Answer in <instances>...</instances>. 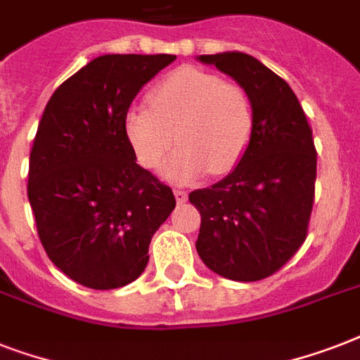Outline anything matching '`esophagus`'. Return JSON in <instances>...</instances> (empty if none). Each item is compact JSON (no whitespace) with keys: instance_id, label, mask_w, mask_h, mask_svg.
<instances>
[{"instance_id":"obj_1","label":"esophagus","mask_w":360,"mask_h":360,"mask_svg":"<svg viewBox=\"0 0 360 360\" xmlns=\"http://www.w3.org/2000/svg\"><path fill=\"white\" fill-rule=\"evenodd\" d=\"M174 196H175V202L177 203H185L186 202V192L185 191H174Z\"/></svg>"}]
</instances>
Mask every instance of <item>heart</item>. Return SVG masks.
<instances>
[{
	"label": "heart",
	"instance_id": "1",
	"mask_svg": "<svg viewBox=\"0 0 360 360\" xmlns=\"http://www.w3.org/2000/svg\"><path fill=\"white\" fill-rule=\"evenodd\" d=\"M254 110L248 93L233 82L198 67L169 72L149 93V108L138 106L124 117V134L143 168L164 162V179L185 185L236 168L250 143Z\"/></svg>",
	"mask_w": 360,
	"mask_h": 360
}]
</instances>
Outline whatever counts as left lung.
Masks as SVG:
<instances>
[{
    "label": "left lung",
    "mask_w": 360,
    "mask_h": 360,
    "mask_svg": "<svg viewBox=\"0 0 360 360\" xmlns=\"http://www.w3.org/2000/svg\"><path fill=\"white\" fill-rule=\"evenodd\" d=\"M198 59L248 93L254 127L231 174L188 194L202 214L196 250L220 276L256 282L284 267L307 239L316 185L312 129L291 87L256 58L222 52Z\"/></svg>",
    "instance_id": "8db88e82"
}]
</instances>
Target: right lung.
Wrapping results in <instances>:
<instances>
[{
  "mask_svg": "<svg viewBox=\"0 0 360 360\" xmlns=\"http://www.w3.org/2000/svg\"><path fill=\"white\" fill-rule=\"evenodd\" d=\"M175 56L106 53L53 91L30 153L27 198L48 257L91 290L134 282L175 209L172 188L136 164L124 117Z\"/></svg>",
  "mask_w": 360,
  "mask_h": 360,
  "instance_id": "right-lung-1",
  "label": "right lung"
}]
</instances>
